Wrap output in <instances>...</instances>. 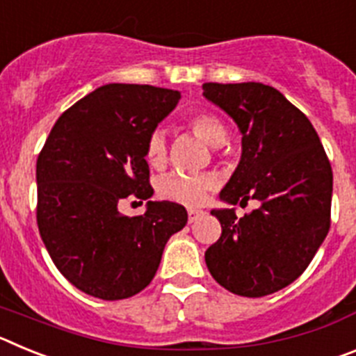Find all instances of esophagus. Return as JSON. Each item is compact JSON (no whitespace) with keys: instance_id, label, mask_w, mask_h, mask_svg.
I'll return each mask as SVG.
<instances>
[{"instance_id":"obj_1","label":"esophagus","mask_w":356,"mask_h":356,"mask_svg":"<svg viewBox=\"0 0 356 356\" xmlns=\"http://www.w3.org/2000/svg\"><path fill=\"white\" fill-rule=\"evenodd\" d=\"M187 212H188V222H194L196 219H200V217L205 213L203 210H197V209H188Z\"/></svg>"}]
</instances>
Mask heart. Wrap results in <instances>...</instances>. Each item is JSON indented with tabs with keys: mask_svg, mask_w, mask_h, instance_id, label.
<instances>
[{
	"mask_svg": "<svg viewBox=\"0 0 356 356\" xmlns=\"http://www.w3.org/2000/svg\"><path fill=\"white\" fill-rule=\"evenodd\" d=\"M188 127L197 137L210 146H221L226 140V128L221 121L210 114H196L188 119ZM146 160L153 168H162L168 160V140L162 130L149 135L146 146ZM216 187V178L209 172H171L159 181L160 197L181 205H200L210 188Z\"/></svg>",
	"mask_w": 356,
	"mask_h": 356,
	"instance_id": "b5f03b06",
	"label": "heart"
}]
</instances>
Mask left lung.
Here are the masks:
<instances>
[{"mask_svg":"<svg viewBox=\"0 0 356 356\" xmlns=\"http://www.w3.org/2000/svg\"><path fill=\"white\" fill-rule=\"evenodd\" d=\"M203 96L242 135L238 165L219 200L260 207L238 219L213 209L222 234L207 250L210 275L226 291L262 298L287 287L328 235L333 175L312 122L269 85L203 83Z\"/></svg>","mask_w":356,"mask_h":356,"instance_id":"obj_1","label":"left lung"}]
</instances>
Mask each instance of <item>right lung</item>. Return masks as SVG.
Masks as SVG:
<instances>
[{
    "instance_id": "add662e5",
    "label": "right lung",
    "mask_w": 356,
    "mask_h": 356,
    "mask_svg": "<svg viewBox=\"0 0 356 356\" xmlns=\"http://www.w3.org/2000/svg\"><path fill=\"white\" fill-rule=\"evenodd\" d=\"M178 90L108 83L58 118L37 159V225L49 257L76 289L115 301L149 285L169 237L187 225L172 201H147L143 216L119 212L149 200L146 146L180 102Z\"/></svg>"
}]
</instances>
